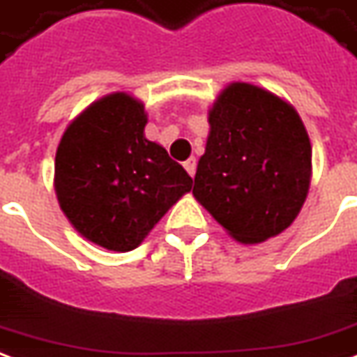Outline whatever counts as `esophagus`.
Instances as JSON below:
<instances>
[{"label": "esophagus", "instance_id": "esophagus-1", "mask_svg": "<svg viewBox=\"0 0 357 357\" xmlns=\"http://www.w3.org/2000/svg\"><path fill=\"white\" fill-rule=\"evenodd\" d=\"M183 166H185V170L189 172V176H195V172H197V158L192 157V158H189V160H185V162H183Z\"/></svg>", "mask_w": 357, "mask_h": 357}]
</instances>
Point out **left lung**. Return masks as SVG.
I'll list each match as a JSON object with an SVG mask.
<instances>
[{"mask_svg":"<svg viewBox=\"0 0 357 357\" xmlns=\"http://www.w3.org/2000/svg\"><path fill=\"white\" fill-rule=\"evenodd\" d=\"M210 136L192 195L242 244L291 225L310 185L312 147L293 105L250 83H232L210 109Z\"/></svg>","mask_w":357,"mask_h":357,"instance_id":"8db88e82","label":"left lung"}]
</instances>
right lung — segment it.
<instances>
[{
  "mask_svg": "<svg viewBox=\"0 0 357 357\" xmlns=\"http://www.w3.org/2000/svg\"><path fill=\"white\" fill-rule=\"evenodd\" d=\"M144 104L115 92L91 104L60 139L54 189L84 238L113 252L142 244L192 179L162 145L145 138Z\"/></svg>",
  "mask_w": 357,
  "mask_h": 357,
  "instance_id": "1",
  "label": "right lung"
}]
</instances>
